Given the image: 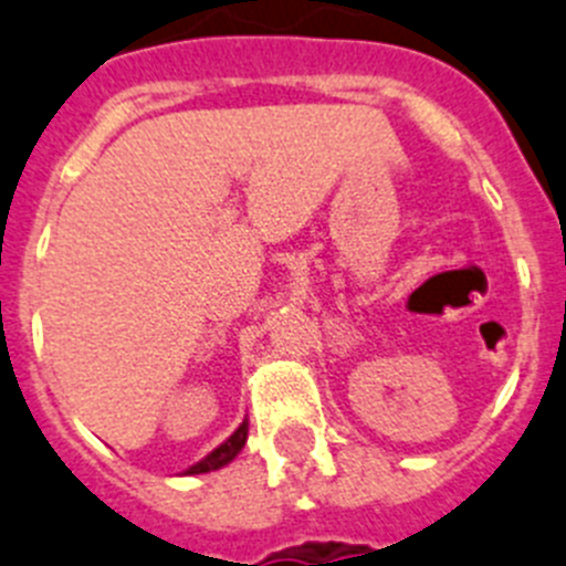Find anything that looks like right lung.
<instances>
[{
	"instance_id": "right-lung-1",
	"label": "right lung",
	"mask_w": 566,
	"mask_h": 566,
	"mask_svg": "<svg viewBox=\"0 0 566 566\" xmlns=\"http://www.w3.org/2000/svg\"><path fill=\"white\" fill-rule=\"evenodd\" d=\"M245 438H248V421H242V424L237 427V430H234V436H231L229 441H226V443H220L218 450H214V452H209V455H206L203 461H200V463H195V467H189V469H187V474L214 472V469L226 467V463H229V461H234V458H237V452H240L242 447H245Z\"/></svg>"
}]
</instances>
